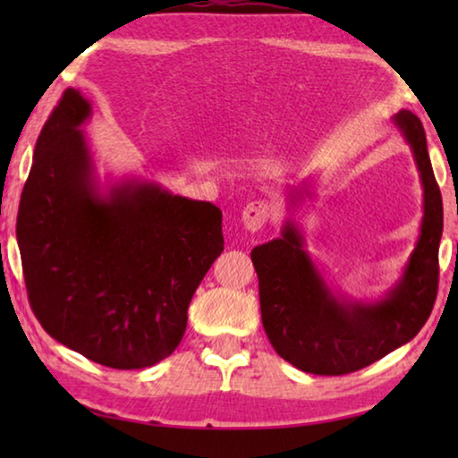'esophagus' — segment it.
Listing matches in <instances>:
<instances>
[{
    "label": "esophagus",
    "instance_id": "1",
    "mask_svg": "<svg viewBox=\"0 0 458 458\" xmlns=\"http://www.w3.org/2000/svg\"><path fill=\"white\" fill-rule=\"evenodd\" d=\"M270 216V204L265 199H257V201H250L244 210H242V224L246 230L250 232H257L262 226H265L267 220Z\"/></svg>",
    "mask_w": 458,
    "mask_h": 458
}]
</instances>
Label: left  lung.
Wrapping results in <instances>:
<instances>
[{
  "label": "left lung",
  "instance_id": "left-lung-1",
  "mask_svg": "<svg viewBox=\"0 0 458 458\" xmlns=\"http://www.w3.org/2000/svg\"><path fill=\"white\" fill-rule=\"evenodd\" d=\"M394 123L420 172L424 218L404 275L382 301L363 303L333 294L291 220L284 224L281 238L250 252L259 275L267 337L283 360L307 374L344 376L382 360L422 329L437 301L443 198L434 180L420 119L400 111Z\"/></svg>",
  "mask_w": 458,
  "mask_h": 458
}]
</instances>
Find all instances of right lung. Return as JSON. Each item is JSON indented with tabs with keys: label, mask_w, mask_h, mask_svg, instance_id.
Listing matches in <instances>:
<instances>
[{
	"label": "right lung",
	"mask_w": 458,
	"mask_h": 458,
	"mask_svg": "<svg viewBox=\"0 0 458 458\" xmlns=\"http://www.w3.org/2000/svg\"><path fill=\"white\" fill-rule=\"evenodd\" d=\"M89 117L68 89L38 137L15 224L28 301L48 335L90 361L151 368L180 345L193 293L224 250L222 212L153 182L100 196Z\"/></svg>",
	"instance_id": "add662e5"
}]
</instances>
